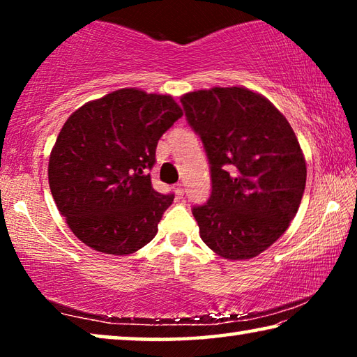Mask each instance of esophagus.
Wrapping results in <instances>:
<instances>
[{
	"mask_svg": "<svg viewBox=\"0 0 357 357\" xmlns=\"http://www.w3.org/2000/svg\"><path fill=\"white\" fill-rule=\"evenodd\" d=\"M174 192H176V195L181 198L184 195V185L183 184H176V187H174Z\"/></svg>",
	"mask_w": 357,
	"mask_h": 357,
	"instance_id": "34e87169",
	"label": "esophagus"
}]
</instances>
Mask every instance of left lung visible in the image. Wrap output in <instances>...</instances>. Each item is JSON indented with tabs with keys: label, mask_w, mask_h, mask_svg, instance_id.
Segmentation results:
<instances>
[{
	"label": "left lung",
	"mask_w": 357,
	"mask_h": 357,
	"mask_svg": "<svg viewBox=\"0 0 357 357\" xmlns=\"http://www.w3.org/2000/svg\"><path fill=\"white\" fill-rule=\"evenodd\" d=\"M211 165L209 200L193 206L203 243L227 259H249L279 239L304 195L307 167L287 118L247 88L181 98Z\"/></svg>",
	"instance_id": "obj_1"
}]
</instances>
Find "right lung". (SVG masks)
<instances>
[{"label": "right lung", "instance_id": "1", "mask_svg": "<svg viewBox=\"0 0 357 357\" xmlns=\"http://www.w3.org/2000/svg\"><path fill=\"white\" fill-rule=\"evenodd\" d=\"M183 116L172 96L123 88L70 114L48 160V184L72 233L108 255L140 250L173 193L153 189L159 138Z\"/></svg>", "mask_w": 357, "mask_h": 357}]
</instances>
